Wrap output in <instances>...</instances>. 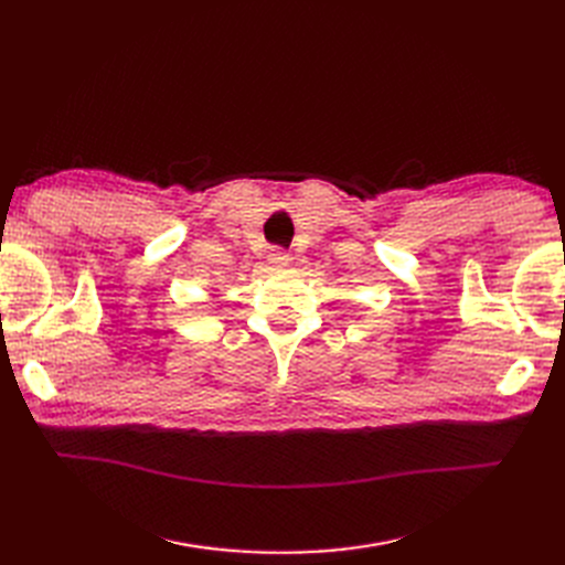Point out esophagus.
Returning a JSON list of instances; mask_svg holds the SVG:
<instances>
[{
	"label": "esophagus",
	"mask_w": 565,
	"mask_h": 565,
	"mask_svg": "<svg viewBox=\"0 0 565 565\" xmlns=\"http://www.w3.org/2000/svg\"><path fill=\"white\" fill-rule=\"evenodd\" d=\"M268 264H273V266H287L289 264V254L285 249H273L268 254Z\"/></svg>",
	"instance_id": "esophagus-1"
}]
</instances>
